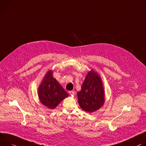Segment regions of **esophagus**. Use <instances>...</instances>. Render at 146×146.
<instances>
[{
    "label": "esophagus",
    "instance_id": "esophagus-1",
    "mask_svg": "<svg viewBox=\"0 0 146 146\" xmlns=\"http://www.w3.org/2000/svg\"><path fill=\"white\" fill-rule=\"evenodd\" d=\"M69 93H70V95H71V96H73V95H74V91H72V90H71V91H70L69 92Z\"/></svg>",
    "mask_w": 146,
    "mask_h": 146
}]
</instances>
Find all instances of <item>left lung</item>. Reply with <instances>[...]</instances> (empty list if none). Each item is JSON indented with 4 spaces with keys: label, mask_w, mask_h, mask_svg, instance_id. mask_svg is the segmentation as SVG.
I'll return each mask as SVG.
<instances>
[{
    "label": "left lung",
    "mask_w": 146,
    "mask_h": 146,
    "mask_svg": "<svg viewBox=\"0 0 146 146\" xmlns=\"http://www.w3.org/2000/svg\"><path fill=\"white\" fill-rule=\"evenodd\" d=\"M99 75L91 70L77 93L79 104L83 110L91 113L99 110L104 103V90Z\"/></svg>",
    "instance_id": "left-lung-1"
}]
</instances>
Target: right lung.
I'll use <instances>...</instances> for the list:
<instances>
[{
    "mask_svg": "<svg viewBox=\"0 0 146 146\" xmlns=\"http://www.w3.org/2000/svg\"><path fill=\"white\" fill-rule=\"evenodd\" d=\"M40 102L48 108L54 109L68 96L57 80L53 76L52 71H48L38 88Z\"/></svg>",
    "mask_w": 146,
    "mask_h": 146,
    "instance_id": "right-lung-1",
    "label": "right lung"
}]
</instances>
